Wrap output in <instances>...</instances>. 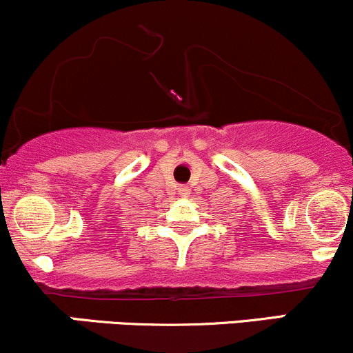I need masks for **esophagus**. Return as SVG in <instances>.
I'll use <instances>...</instances> for the list:
<instances>
[{"label": "esophagus", "instance_id": "obj_1", "mask_svg": "<svg viewBox=\"0 0 353 353\" xmlns=\"http://www.w3.org/2000/svg\"><path fill=\"white\" fill-rule=\"evenodd\" d=\"M178 194H180V196H183V198L190 196V188H188V186H185V185L178 186Z\"/></svg>", "mask_w": 353, "mask_h": 353}]
</instances>
